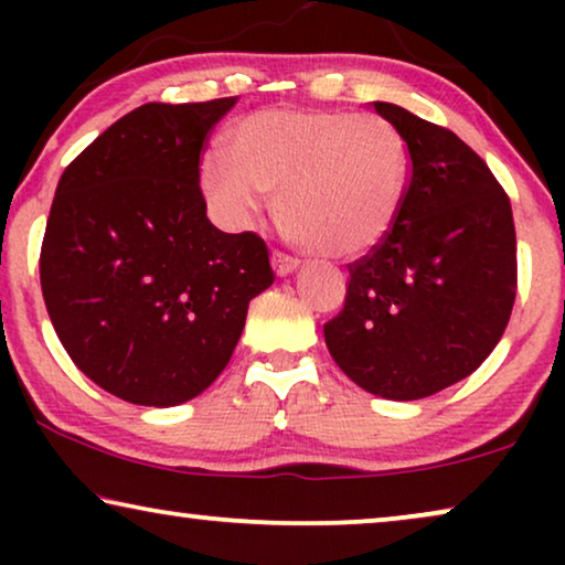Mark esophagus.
<instances>
[{"instance_id": "1", "label": "esophagus", "mask_w": 565, "mask_h": 565, "mask_svg": "<svg viewBox=\"0 0 565 565\" xmlns=\"http://www.w3.org/2000/svg\"><path fill=\"white\" fill-rule=\"evenodd\" d=\"M298 265H300V262H298L296 257H290V254H285V252H275V254H273L275 275H280V277L290 275L292 269H298Z\"/></svg>"}]
</instances>
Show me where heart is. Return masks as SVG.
<instances>
[{
  "mask_svg": "<svg viewBox=\"0 0 565 565\" xmlns=\"http://www.w3.org/2000/svg\"><path fill=\"white\" fill-rule=\"evenodd\" d=\"M231 164L200 169L205 198L223 218L249 226L259 192H277L285 234L321 257H358L396 226L408 192L406 138L377 115L269 107L228 136Z\"/></svg>",
  "mask_w": 565,
  "mask_h": 565,
  "instance_id": "heart-1",
  "label": "heart"
}]
</instances>
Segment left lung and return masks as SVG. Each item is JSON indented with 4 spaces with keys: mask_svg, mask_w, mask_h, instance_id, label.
I'll list each match as a JSON object with an SVG mask.
<instances>
[{
    "mask_svg": "<svg viewBox=\"0 0 565 565\" xmlns=\"http://www.w3.org/2000/svg\"><path fill=\"white\" fill-rule=\"evenodd\" d=\"M373 107L406 138L408 192L391 234L350 265L344 308L323 339L360 388L416 401L468 377L504 334L514 218L497 177L452 130L398 105Z\"/></svg>",
    "mask_w": 565,
    "mask_h": 565,
    "instance_id": "obj_1",
    "label": "left lung"
}]
</instances>
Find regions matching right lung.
Returning <instances> with one entry per match:
<instances>
[{
    "label": "right lung",
    "instance_id": "obj_1",
    "mask_svg": "<svg viewBox=\"0 0 565 565\" xmlns=\"http://www.w3.org/2000/svg\"><path fill=\"white\" fill-rule=\"evenodd\" d=\"M236 97L149 103L61 174L41 288L89 381L138 406L195 398L228 365L249 300L273 285L267 244L207 221L200 153Z\"/></svg>",
    "mask_w": 565,
    "mask_h": 565
}]
</instances>
